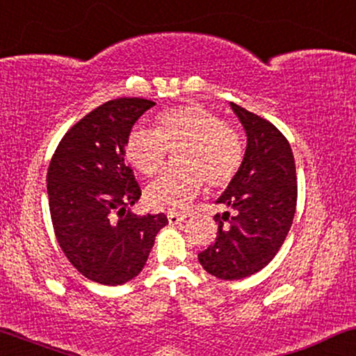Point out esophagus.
<instances>
[{
  "mask_svg": "<svg viewBox=\"0 0 356 356\" xmlns=\"http://www.w3.org/2000/svg\"><path fill=\"white\" fill-rule=\"evenodd\" d=\"M167 217H168V222L172 223V225H177V223L183 222L188 216L184 212H168Z\"/></svg>",
  "mask_w": 356,
  "mask_h": 356,
  "instance_id": "1",
  "label": "esophagus"
}]
</instances>
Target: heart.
<instances>
[{
	"label": "heart",
	"mask_w": 356,
	"mask_h": 356,
	"mask_svg": "<svg viewBox=\"0 0 356 356\" xmlns=\"http://www.w3.org/2000/svg\"><path fill=\"white\" fill-rule=\"evenodd\" d=\"M179 148L177 163L181 168L163 173L145 189L149 207L184 209L199 196L204 181L213 191L227 188L236 177L245 154L240 136L217 115L199 105H181L160 113L155 131H131L126 157L140 175L150 178L163 168L168 150Z\"/></svg>",
	"instance_id": "b5f03b06"
}]
</instances>
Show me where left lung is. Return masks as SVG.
I'll return each instance as SVG.
<instances>
[{
  "mask_svg": "<svg viewBox=\"0 0 356 356\" xmlns=\"http://www.w3.org/2000/svg\"><path fill=\"white\" fill-rule=\"evenodd\" d=\"M246 131V150L236 177L217 199L216 241L197 254L222 280L250 277L269 264L284 245L295 217L296 170L289 140L269 121L230 102Z\"/></svg>",
  "mask_w": 356,
  "mask_h": 356,
  "instance_id": "obj_1",
  "label": "left lung"
}]
</instances>
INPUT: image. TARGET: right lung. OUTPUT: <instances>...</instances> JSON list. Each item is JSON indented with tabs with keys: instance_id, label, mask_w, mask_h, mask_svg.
<instances>
[{
	"instance_id": "1",
	"label": "right lung",
	"mask_w": 356,
	"mask_h": 356,
	"mask_svg": "<svg viewBox=\"0 0 356 356\" xmlns=\"http://www.w3.org/2000/svg\"><path fill=\"white\" fill-rule=\"evenodd\" d=\"M152 100L123 97L97 106L60 140L47 173L56 240L82 275L123 285L144 269L165 213L136 216L140 197L124 163L126 140Z\"/></svg>"
}]
</instances>
